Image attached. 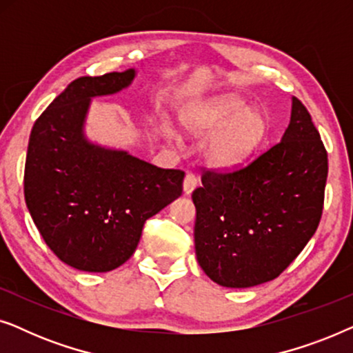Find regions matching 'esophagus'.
I'll list each match as a JSON object with an SVG mask.
<instances>
[{"label": "esophagus", "instance_id": "esophagus-1", "mask_svg": "<svg viewBox=\"0 0 353 353\" xmlns=\"http://www.w3.org/2000/svg\"><path fill=\"white\" fill-rule=\"evenodd\" d=\"M196 186H197L196 175L188 173V175L185 176V181H183V192H185V194H191V192L196 190Z\"/></svg>", "mask_w": 353, "mask_h": 353}]
</instances>
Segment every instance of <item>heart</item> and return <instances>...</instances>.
Wrapping results in <instances>:
<instances>
[{
  "label": "heart",
  "mask_w": 353,
  "mask_h": 353,
  "mask_svg": "<svg viewBox=\"0 0 353 353\" xmlns=\"http://www.w3.org/2000/svg\"><path fill=\"white\" fill-rule=\"evenodd\" d=\"M181 127L205 139V161L216 168H234L262 146L268 134V119L259 108H248L238 94H216L196 101L180 115Z\"/></svg>",
  "instance_id": "1"
}]
</instances>
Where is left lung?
<instances>
[{
  "label": "left lung",
  "mask_w": 353,
  "mask_h": 353,
  "mask_svg": "<svg viewBox=\"0 0 353 353\" xmlns=\"http://www.w3.org/2000/svg\"><path fill=\"white\" fill-rule=\"evenodd\" d=\"M327 154L310 114L292 98L281 141L230 173H202L192 192L199 267L223 288L279 276L318 228Z\"/></svg>",
  "instance_id": "8db88e82"
}]
</instances>
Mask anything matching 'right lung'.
Returning <instances> with one entry per match:
<instances>
[{
	"label": "right lung",
	"mask_w": 353,
	"mask_h": 353,
	"mask_svg": "<svg viewBox=\"0 0 353 353\" xmlns=\"http://www.w3.org/2000/svg\"><path fill=\"white\" fill-rule=\"evenodd\" d=\"M137 70L80 77L33 125L23 194L33 223L57 259L105 273L132 257L144 221L181 196V170L159 168L98 144L85 125L93 98L128 88Z\"/></svg>",
	"instance_id": "1"
}]
</instances>
